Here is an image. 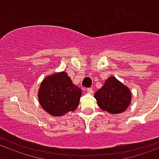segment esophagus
<instances>
[{
    "label": "esophagus",
    "instance_id": "1",
    "mask_svg": "<svg viewBox=\"0 0 159 159\" xmlns=\"http://www.w3.org/2000/svg\"><path fill=\"white\" fill-rule=\"evenodd\" d=\"M87 92H88L89 94H92V93H93V92H94V91H93V89H92V88H87Z\"/></svg>",
    "mask_w": 159,
    "mask_h": 159
}]
</instances>
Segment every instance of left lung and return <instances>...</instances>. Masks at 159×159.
Returning a JSON list of instances; mask_svg holds the SVG:
<instances>
[{
    "mask_svg": "<svg viewBox=\"0 0 159 159\" xmlns=\"http://www.w3.org/2000/svg\"><path fill=\"white\" fill-rule=\"evenodd\" d=\"M101 109L111 114H120L126 110L131 101L129 89L115 77H110L104 86L95 93Z\"/></svg>",
    "mask_w": 159,
    "mask_h": 159,
    "instance_id": "left-lung-1",
    "label": "left lung"
}]
</instances>
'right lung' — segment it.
I'll return each mask as SVG.
<instances>
[{
    "label": "right lung",
    "mask_w": 159,
    "mask_h": 159,
    "mask_svg": "<svg viewBox=\"0 0 159 159\" xmlns=\"http://www.w3.org/2000/svg\"><path fill=\"white\" fill-rule=\"evenodd\" d=\"M81 96V88L73 84L64 72L46 77L39 91L41 106L46 112L54 116L75 111L79 105Z\"/></svg>",
    "instance_id": "add662e5"
}]
</instances>
